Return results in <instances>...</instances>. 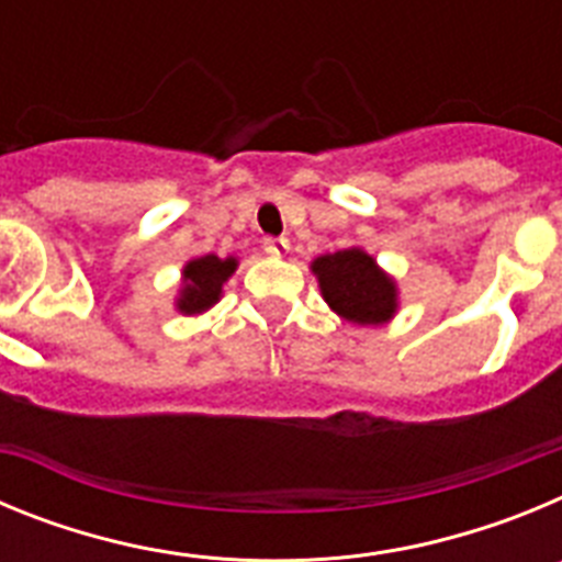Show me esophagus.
<instances>
[{"mask_svg":"<svg viewBox=\"0 0 562 562\" xmlns=\"http://www.w3.org/2000/svg\"><path fill=\"white\" fill-rule=\"evenodd\" d=\"M265 250L270 252V256H284V252L290 250V241H286V238L270 236V238H265Z\"/></svg>","mask_w":562,"mask_h":562,"instance_id":"34e87169","label":"esophagus"}]
</instances>
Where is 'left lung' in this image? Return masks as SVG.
<instances>
[{
	"label": "left lung",
	"instance_id": "obj_1",
	"mask_svg": "<svg viewBox=\"0 0 562 562\" xmlns=\"http://www.w3.org/2000/svg\"><path fill=\"white\" fill-rule=\"evenodd\" d=\"M326 304L349 324H389L396 312V284L360 247L326 252L312 261Z\"/></svg>",
	"mask_w": 562,
	"mask_h": 562
}]
</instances>
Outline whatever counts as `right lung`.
I'll list each match as a JSON object with an SVG mask.
<instances>
[{"label": "right lung", "mask_w": 562, "mask_h": 562, "mask_svg": "<svg viewBox=\"0 0 562 562\" xmlns=\"http://www.w3.org/2000/svg\"><path fill=\"white\" fill-rule=\"evenodd\" d=\"M236 258L220 256H202L193 258L182 267V290L177 297V310L182 315H200L211 310L222 297V284L236 272Z\"/></svg>", "instance_id": "add662e5"}]
</instances>
